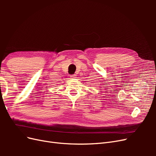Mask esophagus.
Instances as JSON below:
<instances>
[{"label":"esophagus","mask_w":156,"mask_h":156,"mask_svg":"<svg viewBox=\"0 0 156 156\" xmlns=\"http://www.w3.org/2000/svg\"><path fill=\"white\" fill-rule=\"evenodd\" d=\"M75 77H76V75H70V78H72V79L75 78Z\"/></svg>","instance_id":"obj_1"}]
</instances>
